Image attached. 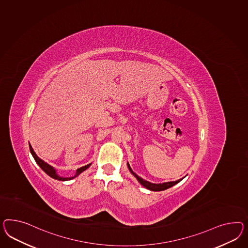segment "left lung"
<instances>
[{
    "mask_svg": "<svg viewBox=\"0 0 248 248\" xmlns=\"http://www.w3.org/2000/svg\"><path fill=\"white\" fill-rule=\"evenodd\" d=\"M127 166L128 169H129V170H130V171H131V173L134 175V177L137 179V181H139L143 187H146V188L150 189V190H153V191H161V190L167 189L169 187H172V186H174L175 184L179 183L180 181H182V179H184V178H182V179H181V180H178V181H169V182H164V183L155 184V183H151V182H149V181H144L143 179H141V177H139L138 175L135 174L134 171H133V170H132L131 167H130L129 163H127Z\"/></svg>",
    "mask_w": 248,
    "mask_h": 248,
    "instance_id": "8db88e82",
    "label": "left lung"
}]
</instances>
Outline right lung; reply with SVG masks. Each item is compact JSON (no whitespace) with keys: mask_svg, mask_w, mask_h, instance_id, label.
Returning <instances> with one entry per match:
<instances>
[{"mask_svg":"<svg viewBox=\"0 0 248 248\" xmlns=\"http://www.w3.org/2000/svg\"><path fill=\"white\" fill-rule=\"evenodd\" d=\"M30 151H31V153L32 154V156H33L34 160L37 162V164L42 169V170L45 171V173H47L49 177L53 178L55 180H58V181H70V180H72L74 178H76L77 176H78V175L80 174L81 172H83L84 170H86L87 168L91 165V163H89V164H87L86 166H83V167L78 169L76 174H75V176H73V177L64 178V177H61V176L58 174V173H57V170H56L52 166H50L49 164H47V162H45L43 160H41L40 158H39V157L37 156V154H35V152H34L33 149H32L31 144H30Z\"/></svg>","mask_w":248,"mask_h":248,"instance_id":"obj_1","label":"right lung"}]
</instances>
